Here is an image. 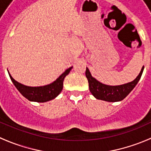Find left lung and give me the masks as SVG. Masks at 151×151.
Listing matches in <instances>:
<instances>
[{
  "label": "left lung",
  "mask_w": 151,
  "mask_h": 151,
  "mask_svg": "<svg viewBox=\"0 0 151 151\" xmlns=\"http://www.w3.org/2000/svg\"><path fill=\"white\" fill-rule=\"evenodd\" d=\"M144 68L143 66L139 75L132 82L120 85H108L101 83L92 76L88 68H86L85 76L88 81L89 90L95 98L108 102H117L122 101L134 89L139 82Z\"/></svg>",
  "instance_id": "left-lung-1"
}]
</instances>
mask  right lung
<instances>
[{
  "mask_svg": "<svg viewBox=\"0 0 151 151\" xmlns=\"http://www.w3.org/2000/svg\"><path fill=\"white\" fill-rule=\"evenodd\" d=\"M73 66L66 69V71L62 75H60L59 78H57L54 82H52L49 85H44V86H39V87H31V86L22 85V84L17 82L11 76V75L10 74L9 72L8 73H9L10 78L13 85H15L17 90L20 92L23 97H25L26 99L30 101L44 103L54 99L60 94V92L63 90V87L64 78L69 74Z\"/></svg>",
  "mask_w": 151,
  "mask_h": 151,
  "instance_id": "obj_1",
  "label": "right lung"
}]
</instances>
